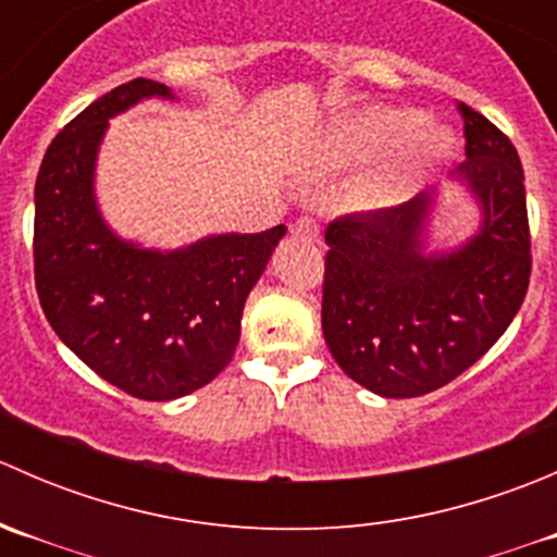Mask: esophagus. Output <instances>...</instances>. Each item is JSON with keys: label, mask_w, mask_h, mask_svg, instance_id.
I'll list each match as a JSON object with an SVG mask.
<instances>
[{"label": "esophagus", "mask_w": 557, "mask_h": 557, "mask_svg": "<svg viewBox=\"0 0 557 557\" xmlns=\"http://www.w3.org/2000/svg\"><path fill=\"white\" fill-rule=\"evenodd\" d=\"M290 234L299 239H305V243H318L320 239V226L312 221V218H299V221L290 226Z\"/></svg>", "instance_id": "esophagus-1"}]
</instances>
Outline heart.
<instances>
[{
  "mask_svg": "<svg viewBox=\"0 0 557 557\" xmlns=\"http://www.w3.org/2000/svg\"><path fill=\"white\" fill-rule=\"evenodd\" d=\"M412 110L369 107L342 117L325 137V159L336 170H352L380 159L377 172L369 177L367 196L372 201H393L407 194L431 164L445 159L453 137L440 126L420 123Z\"/></svg>",
  "mask_w": 557,
  "mask_h": 557,
  "instance_id": "b5f03b06",
  "label": "heart"
}]
</instances>
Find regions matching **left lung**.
<instances>
[{
  "label": "left lung",
  "mask_w": 557,
  "mask_h": 557,
  "mask_svg": "<svg viewBox=\"0 0 557 557\" xmlns=\"http://www.w3.org/2000/svg\"><path fill=\"white\" fill-rule=\"evenodd\" d=\"M466 161L453 172L482 210L474 237L425 252L436 188L325 228L323 336L342 372L385 398L436 391L480 361L518 314L531 277L515 145L458 104Z\"/></svg>",
  "instance_id": "8db88e82"
}]
</instances>
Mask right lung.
<instances>
[{
  "label": "right lung",
  "instance_id": "obj_1",
  "mask_svg": "<svg viewBox=\"0 0 557 557\" xmlns=\"http://www.w3.org/2000/svg\"><path fill=\"white\" fill-rule=\"evenodd\" d=\"M174 99L137 77L66 123L35 185V285L59 339L99 377L143 401H172L232 361L245 299L285 226L212 234L177 250L121 239L94 194L110 117L143 99Z\"/></svg>",
  "mask_w": 557,
  "mask_h": 557
}]
</instances>
